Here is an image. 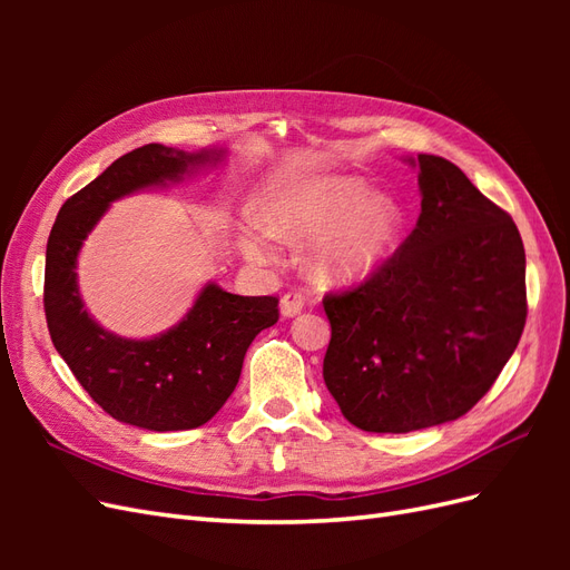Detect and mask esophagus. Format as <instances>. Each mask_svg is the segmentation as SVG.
I'll list each match as a JSON object with an SVG mask.
<instances>
[{"instance_id":"obj_1","label":"esophagus","mask_w":570,"mask_h":570,"mask_svg":"<svg viewBox=\"0 0 570 570\" xmlns=\"http://www.w3.org/2000/svg\"><path fill=\"white\" fill-rule=\"evenodd\" d=\"M302 308H304V295H302V292H287V295H283V299H281V314L285 318H292V316L302 314Z\"/></svg>"}]
</instances>
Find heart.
Segmentation results:
<instances>
[{
  "mask_svg": "<svg viewBox=\"0 0 570 570\" xmlns=\"http://www.w3.org/2000/svg\"><path fill=\"white\" fill-rule=\"evenodd\" d=\"M404 209L392 195L373 193L356 176H312L275 189L264 204V228L289 243L316 239L308 256L312 273L325 285L368 281L400 247ZM243 252L266 262L262 235H245Z\"/></svg>",
  "mask_w": 570,
  "mask_h": 570,
  "instance_id": "1",
  "label": "heart"
}]
</instances>
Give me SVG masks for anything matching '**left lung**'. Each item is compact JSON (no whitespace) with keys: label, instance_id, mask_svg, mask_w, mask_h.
Instances as JSON below:
<instances>
[{"label":"left lung","instance_id":"8db88e82","mask_svg":"<svg viewBox=\"0 0 570 570\" xmlns=\"http://www.w3.org/2000/svg\"><path fill=\"white\" fill-rule=\"evenodd\" d=\"M421 216L373 278L325 295L333 335L323 381L366 433H411L471 411L521 340L525 249L511 216L433 154Z\"/></svg>","mask_w":570,"mask_h":570}]
</instances>
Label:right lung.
I'll return each instance as SVG.
<instances>
[{
	"label": "right lung",
	"mask_w": 570,
	"mask_h": 570,
	"mask_svg": "<svg viewBox=\"0 0 570 570\" xmlns=\"http://www.w3.org/2000/svg\"><path fill=\"white\" fill-rule=\"evenodd\" d=\"M223 157V147H137L66 199L49 233L45 316L51 342L85 392L120 423L168 433L212 421L239 381L252 340L278 321L275 297H239L206 283L174 327L130 340L105 331L80 297L78 254L111 202L180 183Z\"/></svg>",
	"instance_id": "add662e5"
}]
</instances>
